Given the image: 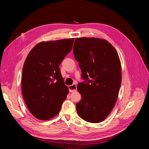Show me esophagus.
Wrapping results in <instances>:
<instances>
[{"label": "esophagus", "mask_w": 149, "mask_h": 149, "mask_svg": "<svg viewBox=\"0 0 149 149\" xmlns=\"http://www.w3.org/2000/svg\"><path fill=\"white\" fill-rule=\"evenodd\" d=\"M69 91L70 92L72 93V92H74L76 91V84H73L69 86Z\"/></svg>", "instance_id": "esophagus-1"}]
</instances>
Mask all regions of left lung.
<instances>
[{"label": "left lung", "mask_w": 149, "mask_h": 149, "mask_svg": "<svg viewBox=\"0 0 149 149\" xmlns=\"http://www.w3.org/2000/svg\"><path fill=\"white\" fill-rule=\"evenodd\" d=\"M73 54L85 80L77 86L81 95L76 104L77 112L89 123H101L118 97L122 79L118 53L106 40L82 37L75 38Z\"/></svg>", "instance_id": "1"}]
</instances>
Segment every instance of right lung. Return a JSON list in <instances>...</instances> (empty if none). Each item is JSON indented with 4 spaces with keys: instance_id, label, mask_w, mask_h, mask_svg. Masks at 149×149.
Listing matches in <instances>:
<instances>
[{
    "instance_id": "add662e5",
    "label": "right lung",
    "mask_w": 149,
    "mask_h": 149,
    "mask_svg": "<svg viewBox=\"0 0 149 149\" xmlns=\"http://www.w3.org/2000/svg\"><path fill=\"white\" fill-rule=\"evenodd\" d=\"M74 38L42 42L31 49L25 61L22 91L29 110L36 118L56 116L69 93L59 66L73 48Z\"/></svg>"
}]
</instances>
